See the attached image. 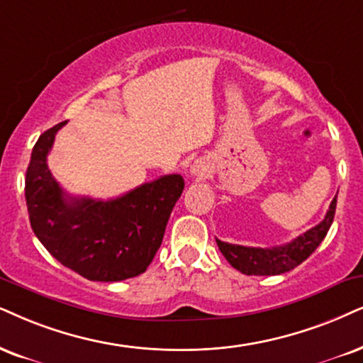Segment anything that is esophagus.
Segmentation results:
<instances>
[{
  "label": "esophagus",
  "mask_w": 363,
  "mask_h": 363,
  "mask_svg": "<svg viewBox=\"0 0 363 363\" xmlns=\"http://www.w3.org/2000/svg\"><path fill=\"white\" fill-rule=\"evenodd\" d=\"M209 172V166L204 159H196L191 166V174L194 177H206Z\"/></svg>",
  "instance_id": "1"
}]
</instances>
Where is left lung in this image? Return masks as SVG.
<instances>
[{"label":"left lung","instance_id":"8db88e82","mask_svg":"<svg viewBox=\"0 0 363 363\" xmlns=\"http://www.w3.org/2000/svg\"><path fill=\"white\" fill-rule=\"evenodd\" d=\"M335 208H337V197L332 201L327 211V216L320 224L308 229L296 240L283 246L274 247H250L240 245H229V242L216 240L224 258L228 263L236 268L242 274H253V277H273L290 272L301 264L320 242L325 240L330 226L335 218Z\"/></svg>","mask_w":363,"mask_h":363}]
</instances>
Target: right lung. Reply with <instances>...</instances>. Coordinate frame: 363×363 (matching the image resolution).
<instances>
[{
    "mask_svg": "<svg viewBox=\"0 0 363 363\" xmlns=\"http://www.w3.org/2000/svg\"><path fill=\"white\" fill-rule=\"evenodd\" d=\"M65 123L43 132L31 152L25 179L31 229L55 259L90 281L134 278L157 253L184 179L169 174L110 201L68 196L47 164Z\"/></svg>",
    "mask_w": 363,
    "mask_h": 363,
    "instance_id": "add662e5",
    "label": "right lung"
}]
</instances>
